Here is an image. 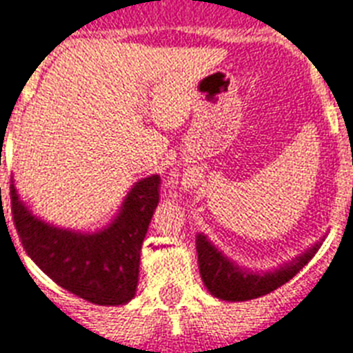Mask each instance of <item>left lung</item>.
Returning a JSON list of instances; mask_svg holds the SVG:
<instances>
[{
  "mask_svg": "<svg viewBox=\"0 0 353 353\" xmlns=\"http://www.w3.org/2000/svg\"><path fill=\"white\" fill-rule=\"evenodd\" d=\"M323 241H325V237L316 245H312L308 250H305L288 263H283L274 270L254 272L246 270L228 259L219 248H216V245H212V241L205 234H197L196 248L199 274H201L206 290L217 299L232 301V303L257 299V297L266 296L288 283L312 257L316 256Z\"/></svg>",
  "mask_w": 353,
  "mask_h": 353,
  "instance_id": "8db88e82",
  "label": "left lung"
}]
</instances>
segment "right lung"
Listing matches in <instances>:
<instances>
[{
  "label": "right lung",
  "instance_id": "obj_1",
  "mask_svg": "<svg viewBox=\"0 0 353 353\" xmlns=\"http://www.w3.org/2000/svg\"><path fill=\"white\" fill-rule=\"evenodd\" d=\"M159 176L143 177L117 216L96 232L61 228L37 217L10 185L14 225L30 259L54 283L101 306L127 305L136 296L139 252L159 203Z\"/></svg>",
  "mask_w": 353,
  "mask_h": 353
}]
</instances>
